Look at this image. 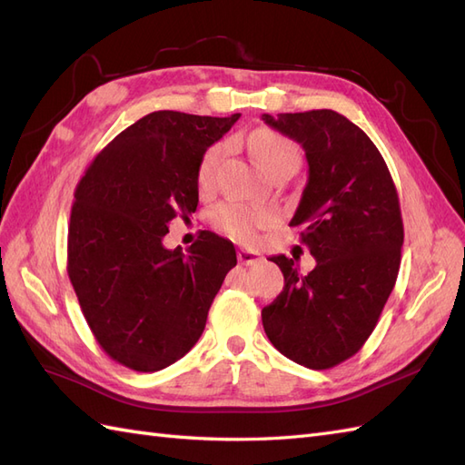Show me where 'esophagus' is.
I'll return each mask as SVG.
<instances>
[{"label":"esophagus","mask_w":465,"mask_h":465,"mask_svg":"<svg viewBox=\"0 0 465 465\" xmlns=\"http://www.w3.org/2000/svg\"><path fill=\"white\" fill-rule=\"evenodd\" d=\"M238 262L244 263V265H254L258 262L263 260V256L260 254V252H254V250H246V248H241L238 250Z\"/></svg>","instance_id":"obj_1"}]
</instances>
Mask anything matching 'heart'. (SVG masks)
Listing matches in <instances>:
<instances>
[{"instance_id": "b5f03b06", "label": "heart", "mask_w": 465, "mask_h": 465, "mask_svg": "<svg viewBox=\"0 0 465 465\" xmlns=\"http://www.w3.org/2000/svg\"><path fill=\"white\" fill-rule=\"evenodd\" d=\"M248 147H250V153L254 154L258 164L267 174H272L281 166L301 164L299 147L294 145L289 137L281 135L279 132H273V130L258 128L252 132L248 135ZM223 154H224L223 143H215L209 149H205V153L202 154V159L198 163V173H195L200 188L211 186V182H213V176H215V168L221 163ZM211 221H213L217 229L236 238V241L248 242V241H254V236L260 229L267 227V224L272 223V215L267 213V211L250 209L241 203H221L213 209V213H211Z\"/></svg>"}]
</instances>
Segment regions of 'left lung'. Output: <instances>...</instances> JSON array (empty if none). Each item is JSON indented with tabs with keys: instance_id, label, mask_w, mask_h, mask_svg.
<instances>
[{
	"instance_id": "1",
	"label": "left lung",
	"mask_w": 465,
	"mask_h": 465,
	"mask_svg": "<svg viewBox=\"0 0 465 465\" xmlns=\"http://www.w3.org/2000/svg\"><path fill=\"white\" fill-rule=\"evenodd\" d=\"M301 143L308 182L291 227L304 224L302 244L316 267L273 256L285 287L262 311L273 347L306 369L323 371L353 357L369 340L396 285L403 223L382 154L359 125L333 110L263 114Z\"/></svg>"
}]
</instances>
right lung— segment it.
<instances>
[{
	"label": "right lung",
	"instance_id": "1",
	"mask_svg": "<svg viewBox=\"0 0 465 465\" xmlns=\"http://www.w3.org/2000/svg\"><path fill=\"white\" fill-rule=\"evenodd\" d=\"M238 118L151 112L96 154L75 188L67 275L98 345L132 371H161L188 353L236 265L232 242L209 231L186 254L166 250L163 236L195 213L202 154Z\"/></svg>",
	"mask_w": 465,
	"mask_h": 465
}]
</instances>
